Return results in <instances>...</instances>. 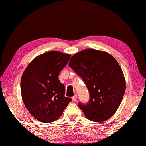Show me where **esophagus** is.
Wrapping results in <instances>:
<instances>
[{"instance_id": "34e87169", "label": "esophagus", "mask_w": 146, "mask_h": 146, "mask_svg": "<svg viewBox=\"0 0 146 146\" xmlns=\"http://www.w3.org/2000/svg\"><path fill=\"white\" fill-rule=\"evenodd\" d=\"M76 99H77V96H76V95H75L73 97H72V100H73V101H75Z\"/></svg>"}]
</instances>
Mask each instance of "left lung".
Returning a JSON list of instances; mask_svg holds the SVG:
<instances>
[{
  "label": "left lung",
  "instance_id": "1",
  "mask_svg": "<svg viewBox=\"0 0 146 146\" xmlns=\"http://www.w3.org/2000/svg\"><path fill=\"white\" fill-rule=\"evenodd\" d=\"M69 66L86 84L90 94L87 104L78 103L87 119L103 122L116 113L126 89L120 66L110 54L87 48L71 57Z\"/></svg>",
  "mask_w": 146,
  "mask_h": 146
}]
</instances>
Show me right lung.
<instances>
[{"label":"right lung","mask_w":146,"mask_h":146,"mask_svg":"<svg viewBox=\"0 0 146 146\" xmlns=\"http://www.w3.org/2000/svg\"><path fill=\"white\" fill-rule=\"evenodd\" d=\"M70 57L59 51H49L34 58L23 73V101L31 115L40 121L57 120L71 101L64 96V85L58 79Z\"/></svg>","instance_id":"right-lung-1"}]
</instances>
